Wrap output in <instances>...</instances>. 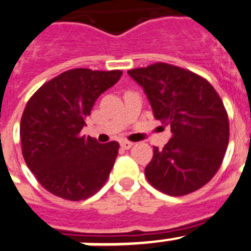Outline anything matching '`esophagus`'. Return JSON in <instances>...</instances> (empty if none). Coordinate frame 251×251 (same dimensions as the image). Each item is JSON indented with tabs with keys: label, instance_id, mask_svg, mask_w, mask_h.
Here are the masks:
<instances>
[{
	"label": "esophagus",
	"instance_id": "1",
	"mask_svg": "<svg viewBox=\"0 0 251 251\" xmlns=\"http://www.w3.org/2000/svg\"><path fill=\"white\" fill-rule=\"evenodd\" d=\"M132 145H134V143H131V141H127V140L121 141V148H123V149H125V150L130 149Z\"/></svg>",
	"mask_w": 251,
	"mask_h": 251
}]
</instances>
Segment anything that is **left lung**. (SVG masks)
<instances>
[{
	"label": "left lung",
	"instance_id": "left-lung-1",
	"mask_svg": "<svg viewBox=\"0 0 251 251\" xmlns=\"http://www.w3.org/2000/svg\"><path fill=\"white\" fill-rule=\"evenodd\" d=\"M143 87L154 117L171 126L172 139L145 168L152 187L184 196L210 182L228 144V117L219 93L204 78L167 63L127 72Z\"/></svg>",
	"mask_w": 251,
	"mask_h": 251
}]
</instances>
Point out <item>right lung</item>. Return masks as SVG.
Segmentation results:
<instances>
[{"label":"right lung","mask_w":251,"mask_h":251,"mask_svg":"<svg viewBox=\"0 0 251 251\" xmlns=\"http://www.w3.org/2000/svg\"><path fill=\"white\" fill-rule=\"evenodd\" d=\"M121 71L71 69L44 83L27 101L20 124L26 165L41 186L68 201L93 196L107 180L119 143L80 134L100 96Z\"/></svg>","instance_id":"obj_1"}]
</instances>
